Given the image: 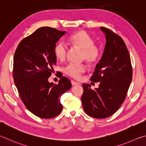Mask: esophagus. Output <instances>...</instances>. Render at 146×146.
<instances>
[{"label":"esophagus","mask_w":146,"mask_h":146,"mask_svg":"<svg viewBox=\"0 0 146 146\" xmlns=\"http://www.w3.org/2000/svg\"><path fill=\"white\" fill-rule=\"evenodd\" d=\"M71 83H72V85L73 86L74 85H80V83H78V82H76V81H71Z\"/></svg>","instance_id":"34e87169"}]
</instances>
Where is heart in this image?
<instances>
[{
    "instance_id": "obj_1",
    "label": "heart",
    "mask_w": 146,
    "mask_h": 146,
    "mask_svg": "<svg viewBox=\"0 0 146 146\" xmlns=\"http://www.w3.org/2000/svg\"><path fill=\"white\" fill-rule=\"evenodd\" d=\"M68 42L74 47L81 50V60H86L90 64L98 62L101 56V48L95 44L93 38L85 31H79L72 35L68 39ZM54 53L57 60H65L68 53V48L63 42H59L54 48ZM86 65L85 64L74 65L69 64L64 69L66 75L74 79H79L85 72Z\"/></svg>"
}]
</instances>
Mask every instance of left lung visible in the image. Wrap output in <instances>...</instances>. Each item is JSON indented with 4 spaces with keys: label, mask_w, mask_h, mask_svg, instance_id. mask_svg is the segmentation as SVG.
I'll return each instance as SVG.
<instances>
[{
    "label": "left lung",
    "mask_w": 146,
    "mask_h": 146,
    "mask_svg": "<svg viewBox=\"0 0 146 146\" xmlns=\"http://www.w3.org/2000/svg\"><path fill=\"white\" fill-rule=\"evenodd\" d=\"M106 43L103 56L97 64L91 81L99 82L92 90L83 84L81 101L85 113L97 119H105L123 103L132 80L133 70L129 51L122 38L113 31L101 27Z\"/></svg>",
    "instance_id": "1"
}]
</instances>
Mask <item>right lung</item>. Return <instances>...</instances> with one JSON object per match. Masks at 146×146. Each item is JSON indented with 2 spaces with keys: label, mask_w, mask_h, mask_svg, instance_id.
Masks as SVG:
<instances>
[{
  "label": "right lung",
  "mask_w": 146,
  "mask_h": 146,
  "mask_svg": "<svg viewBox=\"0 0 146 146\" xmlns=\"http://www.w3.org/2000/svg\"><path fill=\"white\" fill-rule=\"evenodd\" d=\"M49 27H42L23 39L15 50L13 76L25 107L42 119L55 117L62 110L60 99L71 88L70 81L62 77L58 84L48 81L56 65V43L65 35Z\"/></svg>",
  "instance_id": "add662e5"
}]
</instances>
